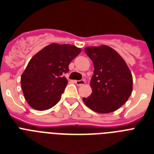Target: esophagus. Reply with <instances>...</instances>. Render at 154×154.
I'll return each instance as SVG.
<instances>
[{"label":"esophagus","instance_id":"34e87169","mask_svg":"<svg viewBox=\"0 0 154 154\" xmlns=\"http://www.w3.org/2000/svg\"><path fill=\"white\" fill-rule=\"evenodd\" d=\"M75 84L78 86H81V85H84L85 84V80H80V81H75Z\"/></svg>","mask_w":154,"mask_h":154}]
</instances>
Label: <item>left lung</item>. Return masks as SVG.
Segmentation results:
<instances>
[{"instance_id": "obj_1", "label": "left lung", "mask_w": 154, "mask_h": 154, "mask_svg": "<svg viewBox=\"0 0 154 154\" xmlns=\"http://www.w3.org/2000/svg\"><path fill=\"white\" fill-rule=\"evenodd\" d=\"M94 64L90 81L92 92L83 98L85 104L93 111L108 113L123 106L132 92V75L124 59L107 45L85 48Z\"/></svg>"}]
</instances>
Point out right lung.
<instances>
[{"instance_id": "add662e5", "label": "right lung", "mask_w": 154, "mask_h": 154, "mask_svg": "<svg viewBox=\"0 0 154 154\" xmlns=\"http://www.w3.org/2000/svg\"><path fill=\"white\" fill-rule=\"evenodd\" d=\"M81 51L74 45L53 43L31 58L21 76V87L33 109L46 110L59 103L68 84L63 75Z\"/></svg>"}]
</instances>
